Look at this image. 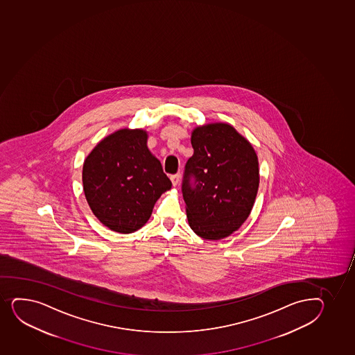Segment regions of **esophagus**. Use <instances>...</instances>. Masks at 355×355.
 <instances>
[{"mask_svg": "<svg viewBox=\"0 0 355 355\" xmlns=\"http://www.w3.org/2000/svg\"><path fill=\"white\" fill-rule=\"evenodd\" d=\"M170 180H171L172 185H173V187H177V185H178V183H180V175H172L171 177H170Z\"/></svg>", "mask_w": 355, "mask_h": 355, "instance_id": "1", "label": "esophagus"}]
</instances>
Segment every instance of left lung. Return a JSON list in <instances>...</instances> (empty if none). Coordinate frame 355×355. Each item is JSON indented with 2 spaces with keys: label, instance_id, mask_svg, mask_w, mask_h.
Returning <instances> with one entry per match:
<instances>
[{
  "label": "left lung",
  "instance_id": "obj_1",
  "mask_svg": "<svg viewBox=\"0 0 355 355\" xmlns=\"http://www.w3.org/2000/svg\"><path fill=\"white\" fill-rule=\"evenodd\" d=\"M193 156L185 165L182 192L196 234L219 241L251 214L259 187V163L251 143L227 123L192 131Z\"/></svg>",
  "mask_w": 355,
  "mask_h": 355
}]
</instances>
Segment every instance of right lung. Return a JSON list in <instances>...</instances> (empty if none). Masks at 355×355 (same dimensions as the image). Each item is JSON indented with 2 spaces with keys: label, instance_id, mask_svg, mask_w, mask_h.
<instances>
[{
  "label": "right lung",
  "instance_id": "1",
  "mask_svg": "<svg viewBox=\"0 0 355 355\" xmlns=\"http://www.w3.org/2000/svg\"><path fill=\"white\" fill-rule=\"evenodd\" d=\"M141 129H121L96 145L84 160L83 190L92 214L114 232L145 225L157 200L172 187Z\"/></svg>",
  "mask_w": 355,
  "mask_h": 355
}]
</instances>
